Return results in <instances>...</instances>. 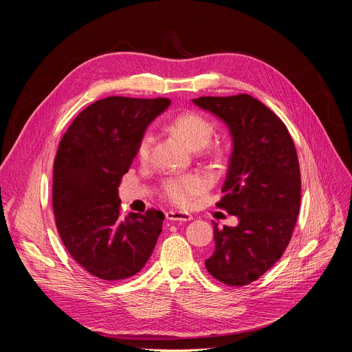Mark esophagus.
<instances>
[{"label": "esophagus", "mask_w": 352, "mask_h": 352, "mask_svg": "<svg viewBox=\"0 0 352 352\" xmlns=\"http://www.w3.org/2000/svg\"><path fill=\"white\" fill-rule=\"evenodd\" d=\"M166 219L170 221H191L192 217L186 212H178V211H168L165 214Z\"/></svg>", "instance_id": "esophagus-1"}]
</instances>
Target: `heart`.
Wrapping results in <instances>:
<instances>
[{"instance_id": "obj_1", "label": "heart", "mask_w": 352, "mask_h": 352, "mask_svg": "<svg viewBox=\"0 0 352 352\" xmlns=\"http://www.w3.org/2000/svg\"><path fill=\"white\" fill-rule=\"evenodd\" d=\"M170 131L186 142L191 150H202L214 135V124L197 111H186L175 116L170 124ZM154 145L151 134H144L137 145V157L145 162L150 160ZM210 186L206 177L199 174L168 177L161 182V195L178 208H188L197 197L204 194Z\"/></svg>"}]
</instances>
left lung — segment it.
Returning a JSON list of instances; mask_svg holds the SVG:
<instances>
[{"label":"left lung","instance_id":"8db88e82","mask_svg":"<svg viewBox=\"0 0 352 352\" xmlns=\"http://www.w3.org/2000/svg\"><path fill=\"white\" fill-rule=\"evenodd\" d=\"M192 101L230 129L232 153L217 207L239 219L236 227L214 224L215 250L206 268L223 284L248 285L280 260L291 241L301 202L297 151L285 124L248 94Z\"/></svg>","mask_w":352,"mask_h":352}]
</instances>
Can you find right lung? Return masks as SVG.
I'll return each mask as SVG.
<instances>
[{
  "instance_id": "obj_1",
  "label": "right lung",
  "mask_w": 352,
  "mask_h": 352,
  "mask_svg": "<svg viewBox=\"0 0 352 352\" xmlns=\"http://www.w3.org/2000/svg\"><path fill=\"white\" fill-rule=\"evenodd\" d=\"M170 104L168 98L107 97L82 109L58 145L52 175L55 226L69 255L100 280L140 272L162 231V211L124 217L118 187L146 126Z\"/></svg>"
}]
</instances>
